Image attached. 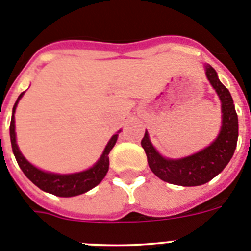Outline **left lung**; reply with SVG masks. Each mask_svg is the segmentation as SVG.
<instances>
[{
  "instance_id": "1",
  "label": "left lung",
  "mask_w": 251,
  "mask_h": 251,
  "mask_svg": "<svg viewBox=\"0 0 251 251\" xmlns=\"http://www.w3.org/2000/svg\"><path fill=\"white\" fill-rule=\"evenodd\" d=\"M206 77L218 92L221 100L223 125L219 136L210 146L179 160L165 159L155 150L145 132L141 140L148 156V164L157 177L166 182L181 186H198L206 184L224 170L234 155L239 135L238 115L229 90L220 82L218 74L210 65H206Z\"/></svg>"
}]
</instances>
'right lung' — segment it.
<instances>
[{
    "instance_id": "1",
    "label": "right lung",
    "mask_w": 251,
    "mask_h": 251,
    "mask_svg": "<svg viewBox=\"0 0 251 251\" xmlns=\"http://www.w3.org/2000/svg\"><path fill=\"white\" fill-rule=\"evenodd\" d=\"M22 92L19 96L17 101L15 102L12 111V119L10 124V137H11V145H12L13 155L16 157V161L24 171L25 175L33 182L37 187L46 193L53 194L56 196H62V198H70V196L81 195V194L86 193L91 190L92 187L99 185L101 180L105 177L106 173L109 171V153L112 150L114 145L116 144L117 135H114L109 144L106 145L103 153L101 155L100 160L92 166L91 169L82 173L77 174H69V175H60V174H51L45 173V171L38 170L33 165L27 161L19 150V146L16 144V132H15V110L17 102L22 98Z\"/></svg>"
}]
</instances>
